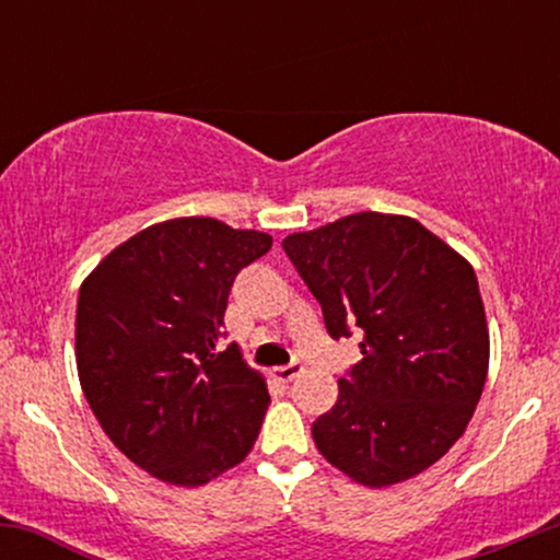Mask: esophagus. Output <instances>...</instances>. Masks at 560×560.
Masks as SVG:
<instances>
[{
	"label": "esophagus",
	"mask_w": 560,
	"mask_h": 560,
	"mask_svg": "<svg viewBox=\"0 0 560 560\" xmlns=\"http://www.w3.org/2000/svg\"><path fill=\"white\" fill-rule=\"evenodd\" d=\"M300 374H302V363H289V365H281V369H273L271 371V376L276 378V382H281V384L294 382V378H298Z\"/></svg>",
	"instance_id": "1"
}]
</instances>
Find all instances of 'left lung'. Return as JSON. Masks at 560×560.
Here are the masks:
<instances>
[{
  "label": "left lung",
  "mask_w": 560,
  "mask_h": 560,
  "mask_svg": "<svg viewBox=\"0 0 560 560\" xmlns=\"http://www.w3.org/2000/svg\"><path fill=\"white\" fill-rule=\"evenodd\" d=\"M334 339L363 358L313 421L326 460L365 487L427 471L466 432L490 331L471 262L416 218L355 213L281 242Z\"/></svg>",
  "instance_id": "left-lung-1"
}]
</instances>
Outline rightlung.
Listing matches in <instances>:
<instances>
[{"mask_svg": "<svg viewBox=\"0 0 560 560\" xmlns=\"http://www.w3.org/2000/svg\"><path fill=\"white\" fill-rule=\"evenodd\" d=\"M271 244L215 218H173L118 244L81 284V389L113 445L160 481L208 485L258 440L266 378L218 342L236 273Z\"/></svg>", "mask_w": 560, "mask_h": 560, "instance_id": "add662e5", "label": "right lung"}]
</instances>
